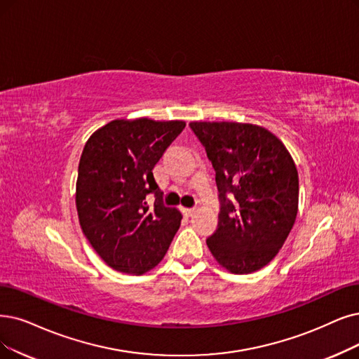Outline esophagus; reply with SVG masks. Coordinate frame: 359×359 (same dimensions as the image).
<instances>
[{
	"mask_svg": "<svg viewBox=\"0 0 359 359\" xmlns=\"http://www.w3.org/2000/svg\"><path fill=\"white\" fill-rule=\"evenodd\" d=\"M181 210H182L185 217H193V215L196 213V209H189V208H182Z\"/></svg>",
	"mask_w": 359,
	"mask_h": 359,
	"instance_id": "1",
	"label": "esophagus"
}]
</instances>
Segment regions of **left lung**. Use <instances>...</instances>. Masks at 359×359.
I'll return each instance as SVG.
<instances>
[{"instance_id":"left-lung-1","label":"left lung","mask_w":359,"mask_h":359,"mask_svg":"<svg viewBox=\"0 0 359 359\" xmlns=\"http://www.w3.org/2000/svg\"><path fill=\"white\" fill-rule=\"evenodd\" d=\"M190 128L217 172L221 200L218 228L206 245L221 266L250 274L274 259L296 221L299 177L293 157L259 125L191 122Z\"/></svg>"}]
</instances>
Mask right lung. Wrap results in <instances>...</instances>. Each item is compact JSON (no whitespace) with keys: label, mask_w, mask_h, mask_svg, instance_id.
I'll list each match as a JSON object with an SVG mask.
<instances>
[{"label":"right lung","mask_w":359,"mask_h":359,"mask_svg":"<svg viewBox=\"0 0 359 359\" xmlns=\"http://www.w3.org/2000/svg\"><path fill=\"white\" fill-rule=\"evenodd\" d=\"M185 128L184 121L114 119L88 138L76 180L82 231L113 269L141 276L166 255L182 215L162 203L153 168ZM156 197L150 208L147 194Z\"/></svg>","instance_id":"1"}]
</instances>
